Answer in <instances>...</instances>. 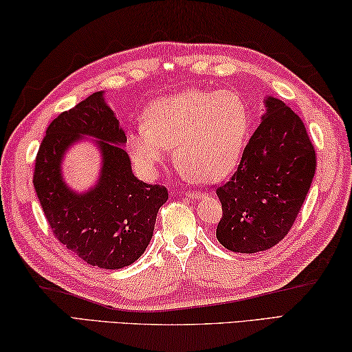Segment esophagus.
<instances>
[{"label": "esophagus", "instance_id": "esophagus-1", "mask_svg": "<svg viewBox=\"0 0 352 352\" xmlns=\"http://www.w3.org/2000/svg\"><path fill=\"white\" fill-rule=\"evenodd\" d=\"M187 196H188L190 199H199V198H202V196H204V195H202L201 192H195V190H192V192L187 193Z\"/></svg>", "mask_w": 352, "mask_h": 352}]
</instances>
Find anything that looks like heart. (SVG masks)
I'll return each instance as SVG.
<instances>
[{"instance_id": "heart-1", "label": "heart", "mask_w": 352, "mask_h": 352, "mask_svg": "<svg viewBox=\"0 0 352 352\" xmlns=\"http://www.w3.org/2000/svg\"><path fill=\"white\" fill-rule=\"evenodd\" d=\"M248 107L236 92L188 89L160 98L146 109L145 123L129 133L128 151L151 177L166 146L186 175L214 182L235 168L249 135Z\"/></svg>"}]
</instances>
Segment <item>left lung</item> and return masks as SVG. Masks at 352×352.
I'll return each instance as SVG.
<instances>
[{"instance_id":"8db88e82","label":"left lung","mask_w":352,"mask_h":352,"mask_svg":"<svg viewBox=\"0 0 352 352\" xmlns=\"http://www.w3.org/2000/svg\"><path fill=\"white\" fill-rule=\"evenodd\" d=\"M229 181L217 188L223 218L218 241L239 254L278 244L291 230L316 175L317 157L303 120L275 97Z\"/></svg>"}]
</instances>
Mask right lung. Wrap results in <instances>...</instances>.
Listing matches in <instances>:
<instances>
[{
	"label": "right lung",
	"instance_id": "add662e5",
	"mask_svg": "<svg viewBox=\"0 0 352 352\" xmlns=\"http://www.w3.org/2000/svg\"><path fill=\"white\" fill-rule=\"evenodd\" d=\"M82 135L99 139L102 168L96 186L77 194L63 181L60 160ZM125 142L103 91H97L51 122L35 159L34 187L54 236L100 269H122L139 260L151 241L159 208L168 199L165 187L133 175L120 146Z\"/></svg>",
	"mask_w": 352,
	"mask_h": 352
}]
</instances>
